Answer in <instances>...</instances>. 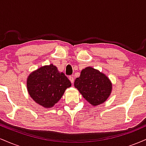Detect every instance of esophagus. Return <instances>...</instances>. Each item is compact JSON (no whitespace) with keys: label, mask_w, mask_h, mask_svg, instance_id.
Masks as SVG:
<instances>
[{"label":"esophagus","mask_w":146,"mask_h":146,"mask_svg":"<svg viewBox=\"0 0 146 146\" xmlns=\"http://www.w3.org/2000/svg\"><path fill=\"white\" fill-rule=\"evenodd\" d=\"M68 79H69V80L71 81V82L72 84H73V82H74V78H73V76H69L68 77Z\"/></svg>","instance_id":"34e87169"}]
</instances>
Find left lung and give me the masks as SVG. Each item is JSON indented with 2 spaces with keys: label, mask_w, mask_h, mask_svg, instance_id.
<instances>
[{
  "label": "left lung",
  "mask_w": 146,
  "mask_h": 146,
  "mask_svg": "<svg viewBox=\"0 0 146 146\" xmlns=\"http://www.w3.org/2000/svg\"><path fill=\"white\" fill-rule=\"evenodd\" d=\"M74 86L83 98L94 106L106 101L113 88L110 79L91 66L82 70L80 76L75 79Z\"/></svg>",
  "instance_id": "obj_1"
}]
</instances>
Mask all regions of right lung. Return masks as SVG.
I'll return each instance as SVG.
<instances>
[{"instance_id": "obj_1", "label": "right lung", "mask_w": 146, "mask_h": 146, "mask_svg": "<svg viewBox=\"0 0 146 146\" xmlns=\"http://www.w3.org/2000/svg\"><path fill=\"white\" fill-rule=\"evenodd\" d=\"M71 86L69 80L52 64L33 71L27 80L29 96L45 108H52L58 103L66 88Z\"/></svg>"}]
</instances>
